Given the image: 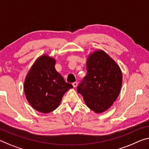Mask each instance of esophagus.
Segmentation results:
<instances>
[{"label":"esophagus","mask_w":149,"mask_h":149,"mask_svg":"<svg viewBox=\"0 0 149 149\" xmlns=\"http://www.w3.org/2000/svg\"><path fill=\"white\" fill-rule=\"evenodd\" d=\"M77 85H78V82H72V86H73V87H74V88L77 87Z\"/></svg>","instance_id":"esophagus-1"}]
</instances>
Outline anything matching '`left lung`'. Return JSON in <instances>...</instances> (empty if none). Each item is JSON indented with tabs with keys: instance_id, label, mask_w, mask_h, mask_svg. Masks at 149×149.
Returning a JSON list of instances; mask_svg holds the SVG:
<instances>
[{
	"instance_id": "obj_1",
	"label": "left lung",
	"mask_w": 149,
	"mask_h": 149,
	"mask_svg": "<svg viewBox=\"0 0 149 149\" xmlns=\"http://www.w3.org/2000/svg\"><path fill=\"white\" fill-rule=\"evenodd\" d=\"M87 74L77 87L88 108L102 113L119 95L123 75L118 66L106 52L98 51L86 62Z\"/></svg>"
}]
</instances>
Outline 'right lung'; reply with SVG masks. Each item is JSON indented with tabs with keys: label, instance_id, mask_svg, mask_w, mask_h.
I'll return each mask as SVG.
<instances>
[{
	"label": "right lung",
	"instance_id": "obj_1",
	"mask_svg": "<svg viewBox=\"0 0 149 149\" xmlns=\"http://www.w3.org/2000/svg\"><path fill=\"white\" fill-rule=\"evenodd\" d=\"M55 61L43 55L38 58L27 74L24 84L26 99L34 109L51 113L60 104L62 97L71 84L65 81L54 67Z\"/></svg>",
	"mask_w": 149,
	"mask_h": 149
}]
</instances>
